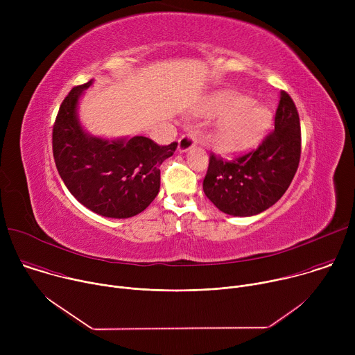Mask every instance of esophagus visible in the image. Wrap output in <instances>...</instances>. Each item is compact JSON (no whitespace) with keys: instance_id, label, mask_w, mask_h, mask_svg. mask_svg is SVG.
Wrapping results in <instances>:
<instances>
[{"instance_id":"1","label":"esophagus","mask_w":355,"mask_h":355,"mask_svg":"<svg viewBox=\"0 0 355 355\" xmlns=\"http://www.w3.org/2000/svg\"><path fill=\"white\" fill-rule=\"evenodd\" d=\"M196 144V137L192 133H187L180 137L178 140V151L180 153H185L189 148H192Z\"/></svg>"}]
</instances>
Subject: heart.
Segmentation results:
<instances>
[{
    "instance_id": "b5f03b06",
    "label": "heart",
    "mask_w": 355,
    "mask_h": 355,
    "mask_svg": "<svg viewBox=\"0 0 355 355\" xmlns=\"http://www.w3.org/2000/svg\"><path fill=\"white\" fill-rule=\"evenodd\" d=\"M202 114L216 118L211 141L214 147L226 155H237L256 147L268 132L271 112L254 104L251 98L234 91H218L204 104Z\"/></svg>"
}]
</instances>
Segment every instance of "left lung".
<instances>
[{
  "label": "left lung",
  "instance_id": "obj_1",
  "mask_svg": "<svg viewBox=\"0 0 355 355\" xmlns=\"http://www.w3.org/2000/svg\"><path fill=\"white\" fill-rule=\"evenodd\" d=\"M300 159V123L292 98L281 91L275 129L257 150L225 162L215 155L204 180V192L226 215L254 216L285 193Z\"/></svg>",
  "mask_w": 355,
  "mask_h": 355
}]
</instances>
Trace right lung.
I'll list each match as a JSON object with an SVG mask.
<instances>
[{
  "mask_svg": "<svg viewBox=\"0 0 355 355\" xmlns=\"http://www.w3.org/2000/svg\"><path fill=\"white\" fill-rule=\"evenodd\" d=\"M92 80L74 87L53 126L58 171L73 196L89 211L114 219L143 212L160 191V166L177 143L159 146L144 136L104 139L87 133L78 103Z\"/></svg>",
  "mask_w": 355,
  "mask_h": 355,
  "instance_id": "obj_1",
  "label": "right lung"
}]
</instances>
